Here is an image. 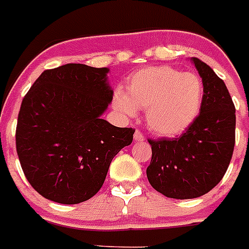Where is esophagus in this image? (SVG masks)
Instances as JSON below:
<instances>
[{
  "label": "esophagus",
  "mask_w": 249,
  "mask_h": 249,
  "mask_svg": "<svg viewBox=\"0 0 249 249\" xmlns=\"http://www.w3.org/2000/svg\"><path fill=\"white\" fill-rule=\"evenodd\" d=\"M133 137H135L136 142H141V141L144 140V136L142 135V132H140L138 129L135 132V136H133Z\"/></svg>",
  "instance_id": "esophagus-1"
}]
</instances>
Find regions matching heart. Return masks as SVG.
<instances>
[{
	"label": "heart",
	"mask_w": 249,
	"mask_h": 249,
	"mask_svg": "<svg viewBox=\"0 0 249 249\" xmlns=\"http://www.w3.org/2000/svg\"><path fill=\"white\" fill-rule=\"evenodd\" d=\"M203 94V82L196 73L153 66L132 74L127 92L116 89L113 106L127 117L136 116L138 108L147 109L148 128L162 137H175L198 117Z\"/></svg>",
	"instance_id": "heart-1"
}]
</instances>
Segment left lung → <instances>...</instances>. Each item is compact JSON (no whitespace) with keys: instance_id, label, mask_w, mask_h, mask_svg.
Here are the masks:
<instances>
[{"instance_id":"left-lung-1","label":"left lung","mask_w":249,"mask_h":249,"mask_svg":"<svg viewBox=\"0 0 249 249\" xmlns=\"http://www.w3.org/2000/svg\"><path fill=\"white\" fill-rule=\"evenodd\" d=\"M204 87L201 112L178 138L148 140L147 178L168 198L191 199L210 192L230 166L236 141V108L223 81L199 58H191Z\"/></svg>"}]
</instances>
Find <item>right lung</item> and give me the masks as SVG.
Instances as JSON below:
<instances>
[{"mask_svg": "<svg viewBox=\"0 0 249 249\" xmlns=\"http://www.w3.org/2000/svg\"><path fill=\"white\" fill-rule=\"evenodd\" d=\"M108 68L67 63L46 70L22 101L16 148L23 173L50 201L77 204L101 190L133 128L101 118L113 98Z\"/></svg>", "mask_w": 249, "mask_h": 249, "instance_id": "1", "label": "right lung"}]
</instances>
